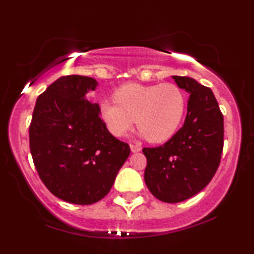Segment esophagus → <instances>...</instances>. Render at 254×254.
I'll use <instances>...</instances> for the list:
<instances>
[{
  "label": "esophagus",
  "instance_id": "1",
  "mask_svg": "<svg viewBox=\"0 0 254 254\" xmlns=\"http://www.w3.org/2000/svg\"><path fill=\"white\" fill-rule=\"evenodd\" d=\"M130 150H131V152H138V151H141V147L140 145L130 144Z\"/></svg>",
  "mask_w": 254,
  "mask_h": 254
}]
</instances>
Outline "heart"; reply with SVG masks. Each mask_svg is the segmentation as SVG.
I'll return each instance as SVG.
<instances>
[{"label": "heart", "mask_w": 254, "mask_h": 254, "mask_svg": "<svg viewBox=\"0 0 254 254\" xmlns=\"http://www.w3.org/2000/svg\"><path fill=\"white\" fill-rule=\"evenodd\" d=\"M114 102H103L99 114L114 137H123L137 123L142 137L152 143L171 138L182 125L186 97L173 83L126 84L114 92Z\"/></svg>", "instance_id": "obj_1"}]
</instances>
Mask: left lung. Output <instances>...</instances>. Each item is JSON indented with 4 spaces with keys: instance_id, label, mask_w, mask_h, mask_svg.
<instances>
[{
    "instance_id": "1",
    "label": "left lung",
    "mask_w": 254,
    "mask_h": 254,
    "mask_svg": "<svg viewBox=\"0 0 254 254\" xmlns=\"http://www.w3.org/2000/svg\"><path fill=\"white\" fill-rule=\"evenodd\" d=\"M172 78L190 95L185 123L166 143L143 148L144 182L152 195L168 203L190 199L209 184L220 165L224 136L213 91L186 76Z\"/></svg>"
}]
</instances>
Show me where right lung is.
<instances>
[{
  "label": "right lung",
  "mask_w": 254,
  "mask_h": 254,
  "mask_svg": "<svg viewBox=\"0 0 254 254\" xmlns=\"http://www.w3.org/2000/svg\"><path fill=\"white\" fill-rule=\"evenodd\" d=\"M95 78L62 76L38 97L30 125V150L48 190L74 204H92L112 189L130 154L107 130L99 105L86 99Z\"/></svg>",
  "instance_id": "obj_1"
}]
</instances>
